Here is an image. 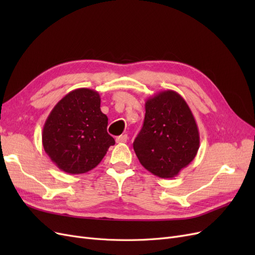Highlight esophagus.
<instances>
[{"label":"esophagus","instance_id":"obj_1","mask_svg":"<svg viewBox=\"0 0 255 255\" xmlns=\"http://www.w3.org/2000/svg\"><path fill=\"white\" fill-rule=\"evenodd\" d=\"M116 141H117L118 143H126L128 141V135L125 134V135L118 136L117 138H116Z\"/></svg>","mask_w":255,"mask_h":255}]
</instances>
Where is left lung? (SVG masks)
I'll return each mask as SVG.
<instances>
[{
	"mask_svg": "<svg viewBox=\"0 0 255 255\" xmlns=\"http://www.w3.org/2000/svg\"><path fill=\"white\" fill-rule=\"evenodd\" d=\"M142 128L133 143L140 164L161 179L176 176L196 157L200 135L186 101L164 90L145 101Z\"/></svg>",
	"mask_w": 255,
	"mask_h": 255,
	"instance_id": "left-lung-1",
	"label": "left lung"
}]
</instances>
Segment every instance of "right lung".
I'll return each mask as SVG.
<instances>
[{"label": "right lung", "instance_id": "1", "mask_svg": "<svg viewBox=\"0 0 255 255\" xmlns=\"http://www.w3.org/2000/svg\"><path fill=\"white\" fill-rule=\"evenodd\" d=\"M100 105L98 91L79 88L66 95L48 116L42 130V145L61 171L88 172L115 144V139L107 133L109 118Z\"/></svg>", "mask_w": 255, "mask_h": 255}]
</instances>
